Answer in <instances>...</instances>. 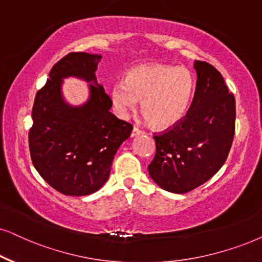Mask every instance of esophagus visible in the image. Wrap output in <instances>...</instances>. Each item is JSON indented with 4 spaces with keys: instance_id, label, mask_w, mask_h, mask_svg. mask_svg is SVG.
I'll use <instances>...</instances> for the list:
<instances>
[{
    "instance_id": "34e87169",
    "label": "esophagus",
    "mask_w": 262,
    "mask_h": 262,
    "mask_svg": "<svg viewBox=\"0 0 262 262\" xmlns=\"http://www.w3.org/2000/svg\"><path fill=\"white\" fill-rule=\"evenodd\" d=\"M142 134H144V131H142L141 128H138L137 126H134V130H132V132H131V136L132 137H136V136L142 135Z\"/></svg>"
}]
</instances>
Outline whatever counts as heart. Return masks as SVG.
Masks as SVG:
<instances>
[{
	"instance_id": "obj_1",
	"label": "heart",
	"mask_w": 262,
	"mask_h": 262,
	"mask_svg": "<svg viewBox=\"0 0 262 262\" xmlns=\"http://www.w3.org/2000/svg\"><path fill=\"white\" fill-rule=\"evenodd\" d=\"M195 80L184 67L150 63L131 69L125 80L113 84L111 96L120 117L126 118L138 106L158 127H171L182 121L191 104Z\"/></svg>"
}]
</instances>
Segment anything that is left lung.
<instances>
[{"mask_svg": "<svg viewBox=\"0 0 262 262\" xmlns=\"http://www.w3.org/2000/svg\"><path fill=\"white\" fill-rule=\"evenodd\" d=\"M196 90L188 113L154 135L151 179L166 191L185 193L202 185L225 164L235 136L236 101L215 67L195 61Z\"/></svg>", "mask_w": 262, "mask_h": 262, "instance_id": "8db88e82", "label": "left lung"}]
</instances>
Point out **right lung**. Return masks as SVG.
<instances>
[{
	"label": "right lung",
	"mask_w": 262,
	"mask_h": 262,
	"mask_svg": "<svg viewBox=\"0 0 262 262\" xmlns=\"http://www.w3.org/2000/svg\"><path fill=\"white\" fill-rule=\"evenodd\" d=\"M101 57L83 52L67 54L54 64L35 97L29 132L32 164L63 195L97 191L110 177L115 152L134 128L110 112L111 97L95 76ZM67 76L92 81L90 100L81 106L73 107L63 100L60 85Z\"/></svg>",
	"instance_id": "obj_1"
}]
</instances>
